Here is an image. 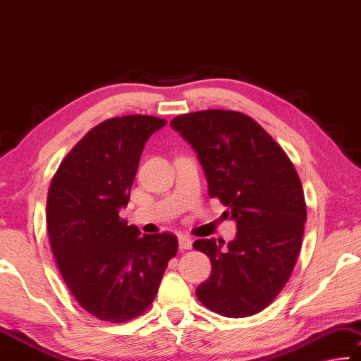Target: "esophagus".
I'll list each match as a JSON object with an SVG mask.
<instances>
[{
	"label": "esophagus",
	"instance_id": "esophagus-1",
	"mask_svg": "<svg viewBox=\"0 0 361 361\" xmlns=\"http://www.w3.org/2000/svg\"><path fill=\"white\" fill-rule=\"evenodd\" d=\"M179 247H180L182 251L190 250V247H192V240L188 238L187 235H179Z\"/></svg>",
	"mask_w": 361,
	"mask_h": 361
}]
</instances>
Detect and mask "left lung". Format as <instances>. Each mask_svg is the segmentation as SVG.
I'll list each match as a JSON object with an SVG mask.
<instances>
[{
	"mask_svg": "<svg viewBox=\"0 0 361 361\" xmlns=\"http://www.w3.org/2000/svg\"><path fill=\"white\" fill-rule=\"evenodd\" d=\"M197 152L211 198L236 221V238L197 240L211 261L198 286L206 309L243 318L271 304L293 274L307 221L300 179L285 150L251 116L235 110H202L171 121Z\"/></svg>",
	"mask_w": 361,
	"mask_h": 361,
	"instance_id": "obj_1",
	"label": "left lung"
}]
</instances>
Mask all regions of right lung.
<instances>
[{"instance_id": "add662e5", "label": "right lung", "mask_w": 361, "mask_h": 361, "mask_svg": "<svg viewBox=\"0 0 361 361\" xmlns=\"http://www.w3.org/2000/svg\"><path fill=\"white\" fill-rule=\"evenodd\" d=\"M164 125L149 115L105 120L68 152L51 180L46 224L56 264L76 302L102 322L144 314L179 250L173 233L142 236L120 217L144 144Z\"/></svg>"}]
</instances>
